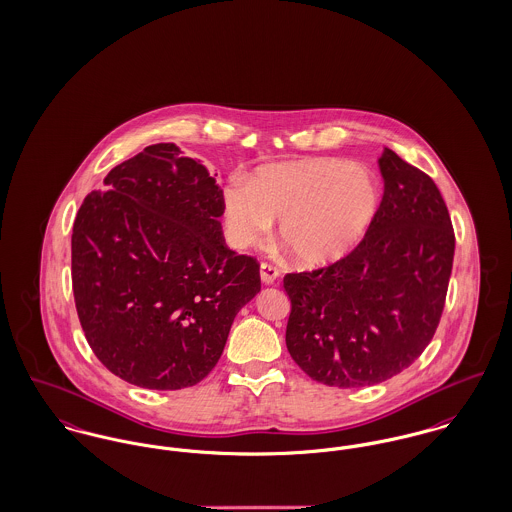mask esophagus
<instances>
[{
  "mask_svg": "<svg viewBox=\"0 0 512 512\" xmlns=\"http://www.w3.org/2000/svg\"><path fill=\"white\" fill-rule=\"evenodd\" d=\"M278 275H280L278 269L273 267L271 263H261V280H263V284H275Z\"/></svg>",
  "mask_w": 512,
  "mask_h": 512,
  "instance_id": "esophagus-1",
  "label": "esophagus"
}]
</instances>
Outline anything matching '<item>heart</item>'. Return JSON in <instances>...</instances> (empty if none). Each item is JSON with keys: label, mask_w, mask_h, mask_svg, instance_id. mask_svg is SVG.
Instances as JSON below:
<instances>
[{"label": "heart", "mask_w": 512, "mask_h": 512, "mask_svg": "<svg viewBox=\"0 0 512 512\" xmlns=\"http://www.w3.org/2000/svg\"><path fill=\"white\" fill-rule=\"evenodd\" d=\"M378 177L353 161L306 158L259 167L247 185L224 193V228L237 249L273 232L296 261L317 269L339 263L364 241L382 208Z\"/></svg>", "instance_id": "1"}]
</instances>
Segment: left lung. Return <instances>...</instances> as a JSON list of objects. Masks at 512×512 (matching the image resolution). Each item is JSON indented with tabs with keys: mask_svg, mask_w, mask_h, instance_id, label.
I'll return each mask as SVG.
<instances>
[{
	"mask_svg": "<svg viewBox=\"0 0 512 512\" xmlns=\"http://www.w3.org/2000/svg\"><path fill=\"white\" fill-rule=\"evenodd\" d=\"M380 214L351 255L284 276L286 347L315 382L380 384L431 343L454 261L448 208L433 179L386 148Z\"/></svg>",
	"mask_w": 512,
	"mask_h": 512,
	"instance_id": "obj_1",
	"label": "left lung"
}]
</instances>
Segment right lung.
<instances>
[{
	"label": "right lung",
	"mask_w": 512,
	"mask_h": 512,
	"mask_svg": "<svg viewBox=\"0 0 512 512\" xmlns=\"http://www.w3.org/2000/svg\"><path fill=\"white\" fill-rule=\"evenodd\" d=\"M105 187L85 197L72 234L85 339L128 384L195 386L261 290L259 263L228 249L222 189L175 144L144 148L111 169Z\"/></svg>",
	"instance_id": "1"
}]
</instances>
